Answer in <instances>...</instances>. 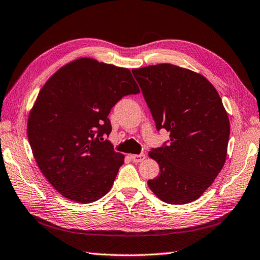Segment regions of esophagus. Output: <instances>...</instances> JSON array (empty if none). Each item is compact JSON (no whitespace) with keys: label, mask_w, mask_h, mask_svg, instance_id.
Segmentation results:
<instances>
[{"label":"esophagus","mask_w":260,"mask_h":260,"mask_svg":"<svg viewBox=\"0 0 260 260\" xmlns=\"http://www.w3.org/2000/svg\"><path fill=\"white\" fill-rule=\"evenodd\" d=\"M146 157L145 153H141V154H133L131 155V159L133 160V162H142Z\"/></svg>","instance_id":"1"}]
</instances>
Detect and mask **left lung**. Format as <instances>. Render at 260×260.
<instances>
[{
    "label": "left lung",
    "mask_w": 260,
    "mask_h": 260,
    "mask_svg": "<svg viewBox=\"0 0 260 260\" xmlns=\"http://www.w3.org/2000/svg\"><path fill=\"white\" fill-rule=\"evenodd\" d=\"M132 72L156 131L170 133V140L149 152L160 174L147 185L168 204L194 202L225 162L230 121L220 95L204 76L176 65H151Z\"/></svg>",
    "instance_id": "obj_1"
}]
</instances>
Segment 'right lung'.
<instances>
[{
  "mask_svg": "<svg viewBox=\"0 0 260 260\" xmlns=\"http://www.w3.org/2000/svg\"><path fill=\"white\" fill-rule=\"evenodd\" d=\"M137 93L129 70L91 58L63 66L45 83L29 115L28 140L59 194L88 204L110 190L124 156L106 140L108 115L123 96Z\"/></svg>",
  "mask_w": 260,
  "mask_h": 260,
  "instance_id": "right-lung-1",
  "label": "right lung"
}]
</instances>
